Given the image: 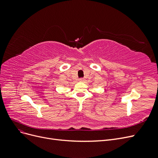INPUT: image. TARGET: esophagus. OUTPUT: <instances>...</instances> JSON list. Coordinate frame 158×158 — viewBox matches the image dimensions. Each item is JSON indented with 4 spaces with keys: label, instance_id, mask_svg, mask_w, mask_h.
Masks as SVG:
<instances>
[{
    "label": "esophagus",
    "instance_id": "esophagus-1",
    "mask_svg": "<svg viewBox=\"0 0 158 158\" xmlns=\"http://www.w3.org/2000/svg\"><path fill=\"white\" fill-rule=\"evenodd\" d=\"M84 78H80V79H79V81L80 82H84Z\"/></svg>",
    "mask_w": 158,
    "mask_h": 158
}]
</instances>
